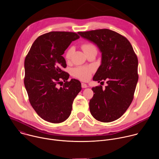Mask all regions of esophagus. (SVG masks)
I'll return each instance as SVG.
<instances>
[{
	"label": "esophagus",
	"mask_w": 159,
	"mask_h": 159,
	"mask_svg": "<svg viewBox=\"0 0 159 159\" xmlns=\"http://www.w3.org/2000/svg\"><path fill=\"white\" fill-rule=\"evenodd\" d=\"M81 85H82V88H86V87H88L87 85L86 84H84V83H82Z\"/></svg>",
	"instance_id": "esophagus-1"
}]
</instances>
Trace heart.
<instances>
[{
	"label": "heart",
	"instance_id": "1",
	"mask_svg": "<svg viewBox=\"0 0 159 159\" xmlns=\"http://www.w3.org/2000/svg\"><path fill=\"white\" fill-rule=\"evenodd\" d=\"M94 48H96L95 46L90 43H86L82 45V49L85 53ZM73 52V47H70L67 50L65 53V58L66 60H69ZM94 70V69L92 66H80L74 68L72 70V74L74 77L83 81H86L91 77V74Z\"/></svg>",
	"mask_w": 159,
	"mask_h": 159
}]
</instances>
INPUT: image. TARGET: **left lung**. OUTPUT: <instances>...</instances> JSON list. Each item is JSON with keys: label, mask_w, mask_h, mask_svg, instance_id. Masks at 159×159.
Returning a JSON list of instances; mask_svg holds the SVG:
<instances>
[{"label": "left lung", "mask_w": 159, "mask_h": 159, "mask_svg": "<svg viewBox=\"0 0 159 159\" xmlns=\"http://www.w3.org/2000/svg\"><path fill=\"white\" fill-rule=\"evenodd\" d=\"M93 41L102 53V61L93 80H107L105 89L93 87L89 109L98 121L109 123L120 118L130 106L139 80L138 58L130 42L108 29L78 32Z\"/></svg>", "instance_id": "obj_1"}]
</instances>
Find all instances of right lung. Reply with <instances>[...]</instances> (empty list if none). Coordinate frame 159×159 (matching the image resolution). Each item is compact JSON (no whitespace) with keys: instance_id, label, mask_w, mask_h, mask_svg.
I'll return each mask as SVG.
<instances>
[{"instance_id":"1","label":"right lung","mask_w":159,"mask_h":159,"mask_svg":"<svg viewBox=\"0 0 159 159\" xmlns=\"http://www.w3.org/2000/svg\"><path fill=\"white\" fill-rule=\"evenodd\" d=\"M79 38L74 32L45 33L34 41L25 58L24 83L30 102L48 122L60 123L69 118L74 99L82 89L80 81H68L69 74L63 70L66 64L62 55ZM62 80L65 83L58 88Z\"/></svg>"}]
</instances>
